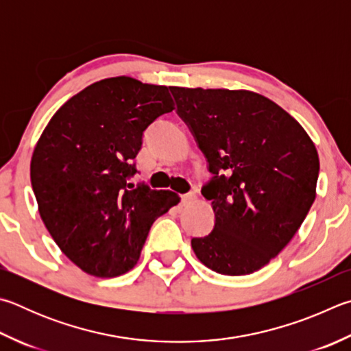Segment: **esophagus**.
<instances>
[{
  "mask_svg": "<svg viewBox=\"0 0 351 351\" xmlns=\"http://www.w3.org/2000/svg\"><path fill=\"white\" fill-rule=\"evenodd\" d=\"M195 199H196L195 193H186V195L181 196V202L184 204V206H187V204H192Z\"/></svg>",
  "mask_w": 351,
  "mask_h": 351,
  "instance_id": "obj_1",
  "label": "esophagus"
}]
</instances>
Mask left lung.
I'll return each mask as SVG.
<instances>
[{"label":"left lung","instance_id":"8db88e82","mask_svg":"<svg viewBox=\"0 0 351 351\" xmlns=\"http://www.w3.org/2000/svg\"><path fill=\"white\" fill-rule=\"evenodd\" d=\"M213 175L201 193L215 227L193 238L216 273L250 275L295 237L316 197L319 158L302 125L250 90L169 87Z\"/></svg>","mask_w":351,"mask_h":351}]
</instances>
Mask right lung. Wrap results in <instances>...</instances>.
<instances>
[{"instance_id":"right-lung-1","label":"right lung","mask_w":351,"mask_h":351,"mask_svg":"<svg viewBox=\"0 0 351 351\" xmlns=\"http://www.w3.org/2000/svg\"><path fill=\"white\" fill-rule=\"evenodd\" d=\"M175 109L165 86L101 80L60 107L36 143L32 189L44 226L82 271L114 278L138 263L152 224L180 202L169 190L133 187L143 133Z\"/></svg>"}]
</instances>
